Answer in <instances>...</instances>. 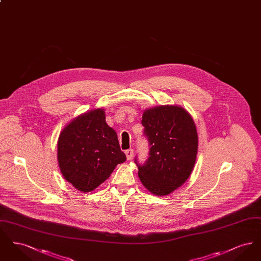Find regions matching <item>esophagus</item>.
<instances>
[{
	"mask_svg": "<svg viewBox=\"0 0 261 261\" xmlns=\"http://www.w3.org/2000/svg\"><path fill=\"white\" fill-rule=\"evenodd\" d=\"M125 154H126V158H127V160H128V161H130V160L132 159V156H133V149H126V150H125Z\"/></svg>",
	"mask_w": 261,
	"mask_h": 261,
	"instance_id": "esophagus-1",
	"label": "esophagus"
}]
</instances>
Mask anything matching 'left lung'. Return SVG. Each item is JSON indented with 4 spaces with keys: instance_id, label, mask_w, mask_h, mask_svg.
<instances>
[{
    "instance_id": "obj_1",
    "label": "left lung",
    "mask_w": 261,
    "mask_h": 261,
    "mask_svg": "<svg viewBox=\"0 0 261 261\" xmlns=\"http://www.w3.org/2000/svg\"><path fill=\"white\" fill-rule=\"evenodd\" d=\"M142 125L149 150L144 163L135 156L139 178L150 193L168 195L183 185L193 171L198 152L196 125L180 107L148 110Z\"/></svg>"
}]
</instances>
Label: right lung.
Segmentation results:
<instances>
[{"instance_id": "1", "label": "right lung", "mask_w": 261, "mask_h": 261, "mask_svg": "<svg viewBox=\"0 0 261 261\" xmlns=\"http://www.w3.org/2000/svg\"><path fill=\"white\" fill-rule=\"evenodd\" d=\"M58 161L63 177L77 190L90 192L126 161L115 131L99 109L78 116L61 133Z\"/></svg>"}]
</instances>
